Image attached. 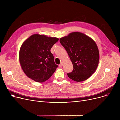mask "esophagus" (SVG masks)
<instances>
[{
  "label": "esophagus",
  "mask_w": 120,
  "mask_h": 120,
  "mask_svg": "<svg viewBox=\"0 0 120 120\" xmlns=\"http://www.w3.org/2000/svg\"><path fill=\"white\" fill-rule=\"evenodd\" d=\"M63 64H64L63 62H62L61 63L59 64V66H60V67H62L63 66Z\"/></svg>",
  "instance_id": "1"
}]
</instances>
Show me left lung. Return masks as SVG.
I'll list each match as a JSON object with an SVG mask.
<instances>
[{
  "label": "left lung",
  "mask_w": 120,
  "mask_h": 120,
  "mask_svg": "<svg viewBox=\"0 0 120 120\" xmlns=\"http://www.w3.org/2000/svg\"><path fill=\"white\" fill-rule=\"evenodd\" d=\"M60 42L72 62L73 69L68 77L76 82L84 81L95 71L99 62V50L92 38L80 32L62 37Z\"/></svg>",
  "instance_id": "8db88e82"
}]
</instances>
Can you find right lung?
Returning <instances> with one entry per match:
<instances>
[{
	"label": "right lung",
	"mask_w": 120,
	"mask_h": 120,
	"mask_svg": "<svg viewBox=\"0 0 120 120\" xmlns=\"http://www.w3.org/2000/svg\"><path fill=\"white\" fill-rule=\"evenodd\" d=\"M58 40L56 37L34 34L23 42L19 58L22 69L29 78L42 83L52 76L58 66L55 63L50 49Z\"/></svg>",
	"instance_id": "add662e5"
}]
</instances>
